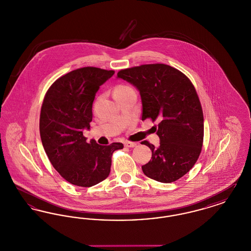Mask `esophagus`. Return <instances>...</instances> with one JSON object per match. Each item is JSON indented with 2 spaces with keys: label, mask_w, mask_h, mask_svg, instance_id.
I'll list each match as a JSON object with an SVG mask.
<instances>
[{
  "label": "esophagus",
  "mask_w": 251,
  "mask_h": 251,
  "mask_svg": "<svg viewBox=\"0 0 251 251\" xmlns=\"http://www.w3.org/2000/svg\"><path fill=\"white\" fill-rule=\"evenodd\" d=\"M124 145H125V147H128V148H133V147L136 146V143H135V142L126 141V142H124Z\"/></svg>",
  "instance_id": "1"
}]
</instances>
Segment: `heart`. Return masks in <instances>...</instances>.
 <instances>
[{
    "label": "heart",
    "mask_w": 251,
    "mask_h": 251,
    "mask_svg": "<svg viewBox=\"0 0 251 251\" xmlns=\"http://www.w3.org/2000/svg\"><path fill=\"white\" fill-rule=\"evenodd\" d=\"M129 88H131V87H130V86H128V85H123V84H121V85H118V86L115 88L114 93H115V92H122V91H125V90L129 89Z\"/></svg>",
    "instance_id": "b5f03b06"
}]
</instances>
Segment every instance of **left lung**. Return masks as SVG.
<instances>
[{"mask_svg": "<svg viewBox=\"0 0 251 251\" xmlns=\"http://www.w3.org/2000/svg\"><path fill=\"white\" fill-rule=\"evenodd\" d=\"M118 77L134 85L141 96L142 120L159 121L160 146L143 141L151 159L142 166L144 174L169 183L185 175L201 152L203 112L197 91L177 69L165 64H149L121 70Z\"/></svg>", "mask_w": 251, "mask_h": 251, "instance_id": "8db88e82", "label": "left lung"}]
</instances>
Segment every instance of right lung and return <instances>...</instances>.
I'll return each instance as SVG.
<instances>
[{"label": "right lung", "mask_w": 251, "mask_h": 251, "mask_svg": "<svg viewBox=\"0 0 251 251\" xmlns=\"http://www.w3.org/2000/svg\"><path fill=\"white\" fill-rule=\"evenodd\" d=\"M114 71L85 67L58 78L44 97L39 120L40 137L52 167L72 184L90 187L109 176L112 154L122 143L86 142L92 104L100 86Z\"/></svg>", "instance_id": "obj_1"}]
</instances>
